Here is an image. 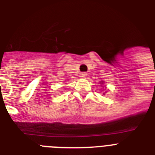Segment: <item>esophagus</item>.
<instances>
[{"label":"esophagus","instance_id":"esophagus-1","mask_svg":"<svg viewBox=\"0 0 155 155\" xmlns=\"http://www.w3.org/2000/svg\"><path fill=\"white\" fill-rule=\"evenodd\" d=\"M81 77L83 78H85L87 76V74L86 73V72H83V73H81Z\"/></svg>","mask_w":155,"mask_h":155}]
</instances>
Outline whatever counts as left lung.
<instances>
[{
	"label": "left lung",
	"instance_id": "left-lung-1",
	"mask_svg": "<svg viewBox=\"0 0 155 155\" xmlns=\"http://www.w3.org/2000/svg\"><path fill=\"white\" fill-rule=\"evenodd\" d=\"M102 84H103V81H102Z\"/></svg>",
	"mask_w": 155,
	"mask_h": 155
}]
</instances>
